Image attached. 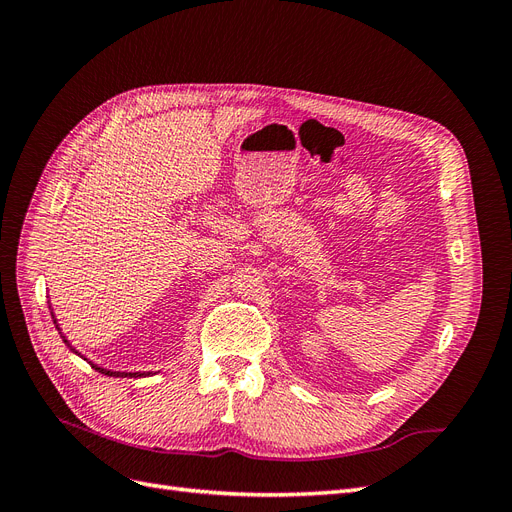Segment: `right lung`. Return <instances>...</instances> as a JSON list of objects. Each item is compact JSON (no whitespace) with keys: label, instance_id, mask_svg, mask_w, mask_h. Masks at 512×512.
Listing matches in <instances>:
<instances>
[{"label":"right lung","instance_id":"obj_1","mask_svg":"<svg viewBox=\"0 0 512 512\" xmlns=\"http://www.w3.org/2000/svg\"><path fill=\"white\" fill-rule=\"evenodd\" d=\"M55 329H59L57 327V322H55ZM61 337H64V335H61ZM64 342L68 344V339L64 337ZM70 346V344H68ZM70 350L72 352H76L72 346H70ZM91 367H94V369H98L100 371V374H104V376H115V378H141V376H149V371H147V374H145V371H134V374H132V371H130V374H128V371H111V369H102V367H98V365H91Z\"/></svg>","mask_w":512,"mask_h":512}]
</instances>
